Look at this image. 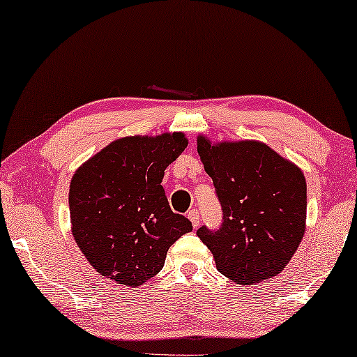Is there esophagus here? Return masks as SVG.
Returning <instances> with one entry per match:
<instances>
[{
	"instance_id": "obj_1",
	"label": "esophagus",
	"mask_w": 357,
	"mask_h": 357,
	"mask_svg": "<svg viewBox=\"0 0 357 357\" xmlns=\"http://www.w3.org/2000/svg\"><path fill=\"white\" fill-rule=\"evenodd\" d=\"M188 218H190V221H191V225H192V227H195V229H197V227H199V212H197L196 208H192V210H190L188 212Z\"/></svg>"
}]
</instances>
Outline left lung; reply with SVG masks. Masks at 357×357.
<instances>
[{
    "label": "left lung",
    "instance_id": "obj_1",
    "mask_svg": "<svg viewBox=\"0 0 357 357\" xmlns=\"http://www.w3.org/2000/svg\"><path fill=\"white\" fill-rule=\"evenodd\" d=\"M197 153L223 210L218 231L197 229L218 272L238 284L278 275L305 232L302 171L258 140L212 144L201 134Z\"/></svg>",
    "mask_w": 357,
    "mask_h": 357
}]
</instances>
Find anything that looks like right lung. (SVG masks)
Listing matches in <instances>:
<instances>
[{
  "label": "right lung",
  "mask_w": 357,
  "mask_h": 357,
  "mask_svg": "<svg viewBox=\"0 0 357 357\" xmlns=\"http://www.w3.org/2000/svg\"><path fill=\"white\" fill-rule=\"evenodd\" d=\"M183 132L116 139L85 161L69 186L75 243L102 277L139 286L165 266L171 245L192 231L161 186L186 149Z\"/></svg>",
  "instance_id": "right-lung-1"
}]
</instances>
